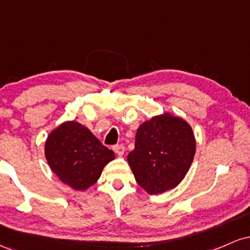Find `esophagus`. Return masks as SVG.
<instances>
[{"mask_svg":"<svg viewBox=\"0 0 250 250\" xmlns=\"http://www.w3.org/2000/svg\"><path fill=\"white\" fill-rule=\"evenodd\" d=\"M113 149H114V151H115V153L119 155V156H122V155L125 154V146H123V145L114 146Z\"/></svg>","mask_w":250,"mask_h":250,"instance_id":"1","label":"esophagus"}]
</instances>
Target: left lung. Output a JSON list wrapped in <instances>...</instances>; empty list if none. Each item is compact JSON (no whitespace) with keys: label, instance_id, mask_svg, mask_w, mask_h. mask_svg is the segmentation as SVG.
I'll list each match as a JSON object with an SVG mask.
<instances>
[{"label":"left lung","instance_id":"1","mask_svg":"<svg viewBox=\"0 0 250 250\" xmlns=\"http://www.w3.org/2000/svg\"><path fill=\"white\" fill-rule=\"evenodd\" d=\"M196 140L191 125L173 114L153 116L140 125L127 159L137 185L148 194L174 189L193 163Z\"/></svg>","mask_w":250,"mask_h":250}]
</instances>
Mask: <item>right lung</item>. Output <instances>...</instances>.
<instances>
[{"mask_svg":"<svg viewBox=\"0 0 250 250\" xmlns=\"http://www.w3.org/2000/svg\"><path fill=\"white\" fill-rule=\"evenodd\" d=\"M44 156L59 180L80 191L95 185L105 165L115 159L113 150L77 121H65L50 131Z\"/></svg>","mask_w":250,"mask_h":250,"instance_id":"add662e5","label":"right lung"}]
</instances>
